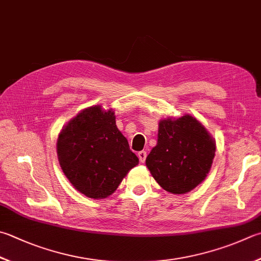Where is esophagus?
Returning <instances> with one entry per match:
<instances>
[{
  "label": "esophagus",
  "mask_w": 261,
  "mask_h": 261,
  "mask_svg": "<svg viewBox=\"0 0 261 261\" xmlns=\"http://www.w3.org/2000/svg\"><path fill=\"white\" fill-rule=\"evenodd\" d=\"M137 156H139V159L141 162H144L146 159V152L145 151H140L139 153H137Z\"/></svg>",
  "instance_id": "1"
}]
</instances>
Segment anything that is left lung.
I'll use <instances>...</instances> for the list:
<instances>
[{
	"label": "left lung",
	"mask_w": 261,
	"mask_h": 261,
	"mask_svg": "<svg viewBox=\"0 0 261 261\" xmlns=\"http://www.w3.org/2000/svg\"><path fill=\"white\" fill-rule=\"evenodd\" d=\"M216 143L194 117L160 120L158 142L145 164L162 189L185 194L207 177L213 165Z\"/></svg>",
	"instance_id": "obj_1"
}]
</instances>
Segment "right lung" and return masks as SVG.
Wrapping results in <instances>:
<instances>
[{
  "mask_svg": "<svg viewBox=\"0 0 261 261\" xmlns=\"http://www.w3.org/2000/svg\"><path fill=\"white\" fill-rule=\"evenodd\" d=\"M57 153L73 188L92 199L111 195L139 164L128 141L117 128L115 112L101 106L84 109L63 127Z\"/></svg>",
  "mask_w": 261,
  "mask_h": 261,
  "instance_id": "1",
  "label": "right lung"
}]
</instances>
